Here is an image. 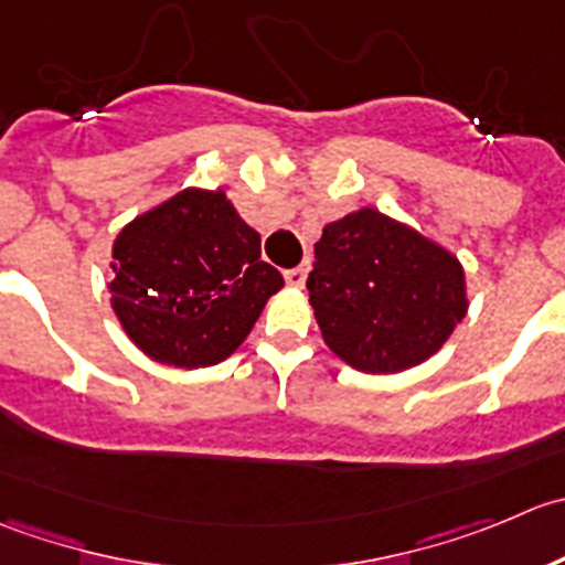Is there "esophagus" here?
<instances>
[{
	"instance_id": "esophagus-1",
	"label": "esophagus",
	"mask_w": 565,
	"mask_h": 565,
	"mask_svg": "<svg viewBox=\"0 0 565 565\" xmlns=\"http://www.w3.org/2000/svg\"><path fill=\"white\" fill-rule=\"evenodd\" d=\"M282 275H285V282L296 285V288H301V285H305V280H307V264L294 266V269H285Z\"/></svg>"
}]
</instances>
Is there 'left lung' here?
<instances>
[{
	"label": "left lung",
	"instance_id": "left-lung-1",
	"mask_svg": "<svg viewBox=\"0 0 565 565\" xmlns=\"http://www.w3.org/2000/svg\"><path fill=\"white\" fill-rule=\"evenodd\" d=\"M307 290L327 345L362 373L420 365L467 312L459 260L373 209L323 227Z\"/></svg>",
	"mask_w": 565,
	"mask_h": 565
}]
</instances>
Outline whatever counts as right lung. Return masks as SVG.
I'll use <instances>...</instances> for the list:
<instances>
[{
  "mask_svg": "<svg viewBox=\"0 0 565 565\" xmlns=\"http://www.w3.org/2000/svg\"><path fill=\"white\" fill-rule=\"evenodd\" d=\"M111 307L128 338L175 367L216 365L242 345L282 275L222 192L186 189L115 242Z\"/></svg>",
  "mask_w": 565,
  "mask_h": 565,
  "instance_id": "add662e5",
  "label": "right lung"
}]
</instances>
